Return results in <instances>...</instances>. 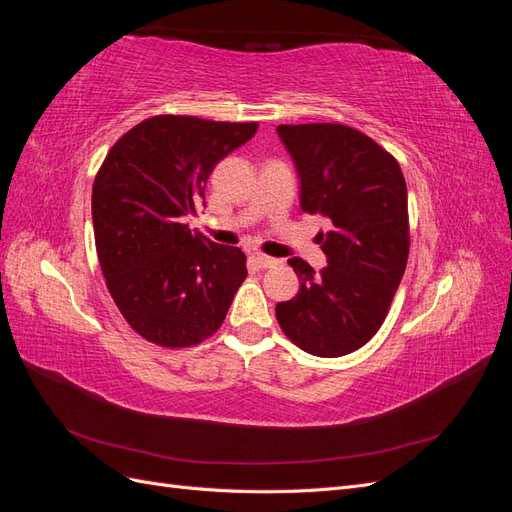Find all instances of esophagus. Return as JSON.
<instances>
[{"instance_id":"1","label":"esophagus","mask_w":512,"mask_h":512,"mask_svg":"<svg viewBox=\"0 0 512 512\" xmlns=\"http://www.w3.org/2000/svg\"><path fill=\"white\" fill-rule=\"evenodd\" d=\"M252 260H254V265H256L258 269H273V267L280 265V260H275V258L265 256V254H254Z\"/></svg>"}]
</instances>
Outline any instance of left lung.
Listing matches in <instances>:
<instances>
[{"mask_svg":"<svg viewBox=\"0 0 512 512\" xmlns=\"http://www.w3.org/2000/svg\"><path fill=\"white\" fill-rule=\"evenodd\" d=\"M301 181V209L331 224L318 232L327 265L316 273L301 258L288 265L299 292L275 305L282 331L301 350L344 356L365 346L389 312L404 277L408 190L397 160L342 123L277 126Z\"/></svg>","mask_w":512,"mask_h":512,"instance_id":"left-lung-1","label":"left lung"}]
</instances>
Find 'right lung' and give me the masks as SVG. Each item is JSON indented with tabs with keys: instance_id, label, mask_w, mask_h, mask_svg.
Returning a JSON list of instances; mask_svg holds the SVG:
<instances>
[{
	"instance_id": "right-lung-1",
	"label": "right lung",
	"mask_w": 512,
	"mask_h": 512,
	"mask_svg": "<svg viewBox=\"0 0 512 512\" xmlns=\"http://www.w3.org/2000/svg\"><path fill=\"white\" fill-rule=\"evenodd\" d=\"M258 123L158 115L108 151L91 192L106 286L130 327L166 348L200 344L220 329L245 280V254L183 224L205 205L213 168Z\"/></svg>"
}]
</instances>
